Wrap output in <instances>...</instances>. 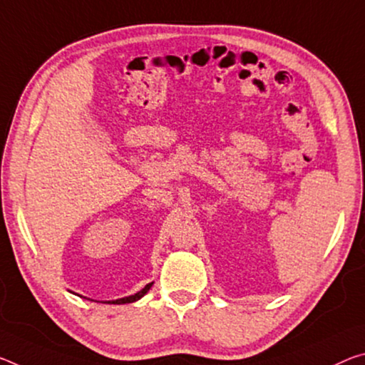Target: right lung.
Instances as JSON below:
<instances>
[{
	"mask_svg": "<svg viewBox=\"0 0 365 365\" xmlns=\"http://www.w3.org/2000/svg\"><path fill=\"white\" fill-rule=\"evenodd\" d=\"M153 282H149V284L144 286L140 292L133 294V296H128V297H123V299H117V300H107L106 304H115V305H120V304H131V302H136V300H140L144 294H146L149 289H151ZM86 299V297H84Z\"/></svg>",
	"mask_w": 365,
	"mask_h": 365,
	"instance_id": "right-lung-1",
	"label": "right lung"
}]
</instances>
